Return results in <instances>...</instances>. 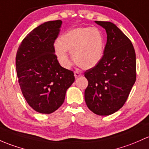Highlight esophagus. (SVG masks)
<instances>
[{"label":"esophagus","instance_id":"34e87169","mask_svg":"<svg viewBox=\"0 0 149 149\" xmlns=\"http://www.w3.org/2000/svg\"><path fill=\"white\" fill-rule=\"evenodd\" d=\"M81 75H82V73H81V72L78 71V70H76V71L74 72V76L76 79H77V78H79V76H81Z\"/></svg>","mask_w":149,"mask_h":149}]
</instances>
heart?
<instances>
[{"instance_id": "heart-1", "label": "heart", "mask_w": 149, "mask_h": 149, "mask_svg": "<svg viewBox=\"0 0 149 149\" xmlns=\"http://www.w3.org/2000/svg\"><path fill=\"white\" fill-rule=\"evenodd\" d=\"M59 44L55 46L59 62L64 67L70 65L66 51L71 53L72 58L79 66L88 69L95 66L102 59L105 40L100 30L83 27L70 30L63 34Z\"/></svg>"}]
</instances>
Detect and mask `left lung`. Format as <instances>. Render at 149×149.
I'll list each match as a JSON object with an SVG mask.
<instances>
[{"label": "left lung", "instance_id": "8db88e82", "mask_svg": "<svg viewBox=\"0 0 149 149\" xmlns=\"http://www.w3.org/2000/svg\"><path fill=\"white\" fill-rule=\"evenodd\" d=\"M95 22L106 30L107 41L101 61L84 73L88 81L84 95L92 112L109 116L124 105L135 83L136 53L129 38L115 24Z\"/></svg>", "mask_w": 149, "mask_h": 149}]
</instances>
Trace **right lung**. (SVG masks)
Listing matches in <instances>:
<instances>
[{
    "instance_id": "add662e5",
    "label": "right lung",
    "mask_w": 149,
    "mask_h": 149,
    "mask_svg": "<svg viewBox=\"0 0 149 149\" xmlns=\"http://www.w3.org/2000/svg\"><path fill=\"white\" fill-rule=\"evenodd\" d=\"M61 24L57 20L40 25L24 38L17 51L15 66L22 93L40 113L57 110L75 81L73 72L61 66L54 54Z\"/></svg>"
}]
</instances>
